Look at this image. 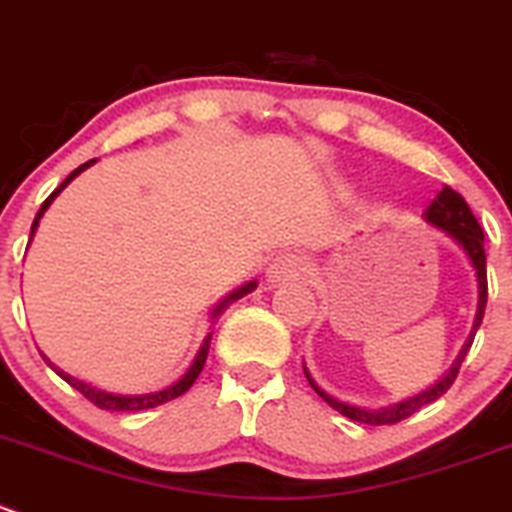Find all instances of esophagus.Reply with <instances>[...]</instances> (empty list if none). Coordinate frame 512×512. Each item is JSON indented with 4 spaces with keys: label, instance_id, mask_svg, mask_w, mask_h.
<instances>
[{
    "label": "esophagus",
    "instance_id": "obj_1",
    "mask_svg": "<svg viewBox=\"0 0 512 512\" xmlns=\"http://www.w3.org/2000/svg\"><path fill=\"white\" fill-rule=\"evenodd\" d=\"M308 261L301 254H278L268 266L266 276L271 283H286L296 281V278L306 276Z\"/></svg>",
    "mask_w": 512,
    "mask_h": 512
}]
</instances>
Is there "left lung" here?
Returning a JSON list of instances; mask_svg holds the SVG:
<instances>
[{
    "mask_svg": "<svg viewBox=\"0 0 512 512\" xmlns=\"http://www.w3.org/2000/svg\"><path fill=\"white\" fill-rule=\"evenodd\" d=\"M423 219H426L433 229L448 234L450 239H453L455 244L463 249V254L468 256L470 266H473V271H475V281H478V311H475V321H473V328H470L468 341L463 343V348H460L458 358H455L453 366L448 368V373H445L438 383H433V386L426 388V391L418 393V396L406 398V401H401V403H393V406L361 408V406H351V403H346V401H338V398H333L331 393L323 391V388L311 378L308 368L303 366L311 388L323 398V401L328 403V406L333 408V411H338L341 416L351 418V421L366 423V426H393V423L403 421V418H408V416H413L416 411H421V408L428 406V403L438 401V398L443 396L450 386H453L455 376H458V371H460V363H463L465 353H468L470 346H473L475 331H478L480 323H483L485 303H488V276H485L483 229H480L478 219L473 216L470 206L465 204L463 196H460L458 191L450 189V186H443V191L435 196L433 204L426 209Z\"/></svg>",
    "mask_w": 512,
    "mask_h": 512,
    "instance_id": "8db88e82",
    "label": "left lung"
}]
</instances>
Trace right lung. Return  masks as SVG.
Returning a JSON list of instances; mask_svg holds the SVG:
<instances>
[{"instance_id": "1", "label": "right lung", "mask_w": 512, "mask_h": 512, "mask_svg": "<svg viewBox=\"0 0 512 512\" xmlns=\"http://www.w3.org/2000/svg\"><path fill=\"white\" fill-rule=\"evenodd\" d=\"M94 161H96V159H91V161H86V164L79 166V169H74L72 174H69L67 179L62 181V186H59V189H54L52 194L47 196V201H44V204H42V209H39V214L34 216V224H32V239H34V234H37V229H39V221H42L44 211H47L49 206H52V201L57 199L59 194H62V191H64V186H67V184H72V181L77 179V176L82 174L84 169H89V166L94 164ZM254 288H256V281H249V283H244V286H239V288H236V291H231L229 296H224V298H221V301L216 303V306H214V311H211V321H216V318H219L221 313H224L226 308H229V303L239 301V298H244L246 293H251V291H254ZM211 336H214V333H209V336L204 338V343H201L199 353H196V358H194V363H191V366H189V371H186L184 376H181L179 381L174 383V386L164 388V391H156V393H141V396H121V393H109V391H101V388L91 386V383H86V381H79V378H74V376H69V373H64L62 368H57V366H54V363L49 361V358L44 356V353H42V358H44V361H47V366L52 368V371L57 373L59 378H64V381H67L69 386H72V388H77V391L82 393L84 398H89V401L94 403V406L104 408V411H146V408H156V406H161V403L171 401V398H179L181 393H186V391H189L191 386H194V381H196V378H199V373L204 371L206 356H209Z\"/></svg>"}]
</instances>
